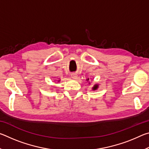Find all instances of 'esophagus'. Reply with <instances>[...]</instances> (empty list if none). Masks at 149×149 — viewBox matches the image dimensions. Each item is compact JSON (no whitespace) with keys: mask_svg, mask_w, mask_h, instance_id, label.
Masks as SVG:
<instances>
[{"mask_svg":"<svg viewBox=\"0 0 149 149\" xmlns=\"http://www.w3.org/2000/svg\"><path fill=\"white\" fill-rule=\"evenodd\" d=\"M71 77L73 79H76L77 78V74H75V73H74V74H71Z\"/></svg>","mask_w":149,"mask_h":149,"instance_id":"obj_1","label":"esophagus"}]
</instances>
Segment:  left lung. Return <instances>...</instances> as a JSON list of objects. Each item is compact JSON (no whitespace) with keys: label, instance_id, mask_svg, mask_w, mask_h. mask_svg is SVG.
<instances>
[{"label":"left lung","instance_id":"1","mask_svg":"<svg viewBox=\"0 0 149 149\" xmlns=\"http://www.w3.org/2000/svg\"><path fill=\"white\" fill-rule=\"evenodd\" d=\"M89 79H87V81H89ZM89 84H90V82H89ZM98 88H99V84H95V85H94V86H93V87H92V90L93 91H95V90H97Z\"/></svg>","mask_w":149,"mask_h":149}]
</instances>
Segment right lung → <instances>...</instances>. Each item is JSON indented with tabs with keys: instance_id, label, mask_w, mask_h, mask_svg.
Listing matches in <instances>:
<instances>
[{
	"instance_id": "add662e5",
	"label": "right lung",
	"mask_w": 149,
	"mask_h": 149,
	"mask_svg": "<svg viewBox=\"0 0 149 149\" xmlns=\"http://www.w3.org/2000/svg\"><path fill=\"white\" fill-rule=\"evenodd\" d=\"M58 82H59V81H60V80H58Z\"/></svg>"
}]
</instances>
